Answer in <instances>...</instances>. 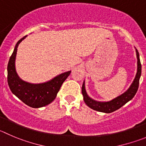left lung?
<instances>
[{
  "label": "left lung",
  "mask_w": 146,
  "mask_h": 146,
  "mask_svg": "<svg viewBox=\"0 0 146 146\" xmlns=\"http://www.w3.org/2000/svg\"><path fill=\"white\" fill-rule=\"evenodd\" d=\"M136 50V55H137V73L133 80V83L128 89L126 92H124L119 96H117L116 98L113 99L112 100L109 101V102H98V101L94 100L88 96L87 94L85 88V81H84V84L82 86V94L84 96V100L86 104L90 108L96 111H101L104 113H111L112 111H116L118 109L122 107V106L125 105L127 102L131 100L135 95L139 86V81L141 76V60H140V57H139V53L137 49Z\"/></svg>",
  "instance_id": "1"
}]
</instances>
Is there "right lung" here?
<instances>
[{"label": "right lung", "mask_w": 146, "mask_h": 146, "mask_svg": "<svg viewBox=\"0 0 146 146\" xmlns=\"http://www.w3.org/2000/svg\"><path fill=\"white\" fill-rule=\"evenodd\" d=\"M26 36L18 41L9 59L7 68L8 84L12 93L24 104L32 108H39L53 102L62 84L71 71L61 73L50 81L42 84H31L21 79L16 71L15 60L18 46Z\"/></svg>", "instance_id": "add662e5"}]
</instances>
